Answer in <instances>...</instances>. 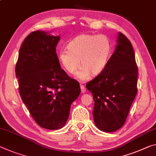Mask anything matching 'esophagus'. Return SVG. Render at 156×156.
Listing matches in <instances>:
<instances>
[{
  "instance_id": "obj_1",
  "label": "esophagus",
  "mask_w": 156,
  "mask_h": 156,
  "mask_svg": "<svg viewBox=\"0 0 156 156\" xmlns=\"http://www.w3.org/2000/svg\"><path fill=\"white\" fill-rule=\"evenodd\" d=\"M80 90H81V92L82 93H85L86 91V90L85 87H84V85H80Z\"/></svg>"
}]
</instances>
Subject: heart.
<instances>
[{"label": "heart", "mask_w": 156, "mask_h": 156, "mask_svg": "<svg viewBox=\"0 0 156 156\" xmlns=\"http://www.w3.org/2000/svg\"><path fill=\"white\" fill-rule=\"evenodd\" d=\"M67 48L59 51L58 60L70 74L75 73L80 64L82 67L76 74V78L80 80L87 79L90 74L97 76L102 72L112 51L110 40L107 36L92 34L76 37L69 41Z\"/></svg>", "instance_id": "obj_1"}]
</instances>
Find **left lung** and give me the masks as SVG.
I'll list each match as a JSON object with an SVG mask.
<instances>
[{
    "label": "left lung",
    "mask_w": 156,
    "mask_h": 156,
    "mask_svg": "<svg viewBox=\"0 0 156 156\" xmlns=\"http://www.w3.org/2000/svg\"><path fill=\"white\" fill-rule=\"evenodd\" d=\"M138 69L130 41L119 33L106 67L86 85L93 96V117L101 131L115 132L124 124L137 94Z\"/></svg>",
    "instance_id": "8db88e82"
}]
</instances>
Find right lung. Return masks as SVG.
<instances>
[{
	"label": "right lung",
	"instance_id": "1",
	"mask_svg": "<svg viewBox=\"0 0 156 156\" xmlns=\"http://www.w3.org/2000/svg\"><path fill=\"white\" fill-rule=\"evenodd\" d=\"M49 33L37 30L26 37L15 72L21 99L36 123L46 129L58 130L65 125L80 87L60 67L56 54L60 37Z\"/></svg>",
	"mask_w": 156,
	"mask_h": 156
}]
</instances>
